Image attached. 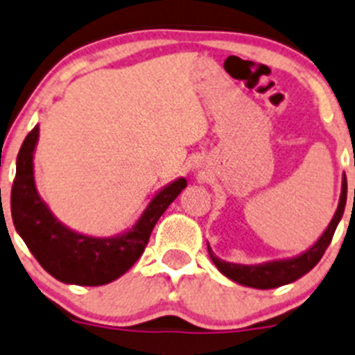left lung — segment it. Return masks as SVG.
<instances>
[{
  "mask_svg": "<svg viewBox=\"0 0 355 355\" xmlns=\"http://www.w3.org/2000/svg\"><path fill=\"white\" fill-rule=\"evenodd\" d=\"M345 202H347V178L345 175H343L338 208H336L331 222H329V225L326 227L322 236L319 237V239L315 241L309 250H305L304 253L297 254V257L279 258V260H270V261H263V263H254V265L230 263V261L220 260L218 257H215V253H213L211 248H209L208 244L209 258H211L215 267L223 274V276L229 277V279L234 281V283L243 284V286L257 288V290H272V288H279V286H284V284L293 283V281L300 279L302 276L311 272L315 265H318V261L322 258L326 248H328L329 243H331L333 234H335L336 230V225H338L340 220H342L343 209H345Z\"/></svg>",
  "mask_w": 355,
  "mask_h": 355,
  "instance_id": "8db88e82",
  "label": "left lung"
}]
</instances>
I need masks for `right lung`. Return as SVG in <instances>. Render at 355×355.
Wrapping results in <instances>:
<instances>
[{
  "label": "right lung",
  "instance_id": "right-lung-1",
  "mask_svg": "<svg viewBox=\"0 0 355 355\" xmlns=\"http://www.w3.org/2000/svg\"><path fill=\"white\" fill-rule=\"evenodd\" d=\"M40 126L24 140L17 156L12 187V220L15 230L48 274L65 284L102 286L121 277L140 258L150 232L168 206L187 187L184 177L170 182L154 194L128 230L111 237L76 232L51 213L34 180V150Z\"/></svg>",
  "mask_w": 355,
  "mask_h": 355
}]
</instances>
